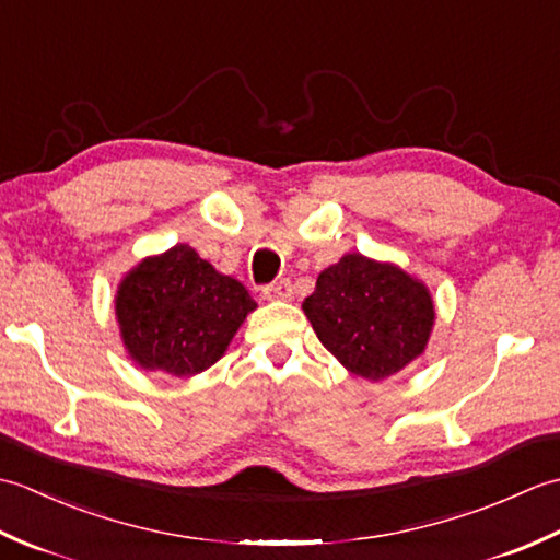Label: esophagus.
Segmentation results:
<instances>
[{
  "label": "esophagus",
  "mask_w": 560,
  "mask_h": 560,
  "mask_svg": "<svg viewBox=\"0 0 560 560\" xmlns=\"http://www.w3.org/2000/svg\"><path fill=\"white\" fill-rule=\"evenodd\" d=\"M259 291H261V299L267 301H289L293 295V283L291 279H279L269 283V287H261Z\"/></svg>",
  "instance_id": "1"
}]
</instances>
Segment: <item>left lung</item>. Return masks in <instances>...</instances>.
I'll use <instances>...</instances> for the list:
<instances>
[{"instance_id":"left-lung-1","label":"left lung","mask_w":560,"mask_h":560,"mask_svg":"<svg viewBox=\"0 0 560 560\" xmlns=\"http://www.w3.org/2000/svg\"><path fill=\"white\" fill-rule=\"evenodd\" d=\"M303 311L323 347L368 380L395 375L421 355L435 317L423 283L363 255H343L319 273Z\"/></svg>"}]
</instances>
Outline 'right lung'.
<instances>
[{"label": "right lung", "instance_id": "1", "mask_svg": "<svg viewBox=\"0 0 560 560\" xmlns=\"http://www.w3.org/2000/svg\"><path fill=\"white\" fill-rule=\"evenodd\" d=\"M257 303L189 245L149 257L115 299L129 355L149 371L187 377L217 363Z\"/></svg>", "mask_w": 560, "mask_h": 560}]
</instances>
